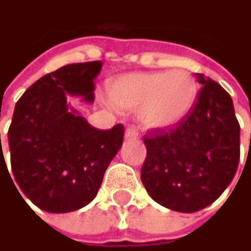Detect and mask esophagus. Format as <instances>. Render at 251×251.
<instances>
[{"label": "esophagus", "instance_id": "obj_1", "mask_svg": "<svg viewBox=\"0 0 251 251\" xmlns=\"http://www.w3.org/2000/svg\"><path fill=\"white\" fill-rule=\"evenodd\" d=\"M125 138L126 140H137L138 138V131L134 126H128L125 131Z\"/></svg>", "mask_w": 251, "mask_h": 251}]
</instances>
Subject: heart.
<instances>
[{"instance_id":"b5f03b06","label":"heart","mask_w":251,"mask_h":251,"mask_svg":"<svg viewBox=\"0 0 251 251\" xmlns=\"http://www.w3.org/2000/svg\"><path fill=\"white\" fill-rule=\"evenodd\" d=\"M108 97L117 108L137 111L146 128L168 129L191 113L199 85L187 70L128 73L108 82Z\"/></svg>"}]
</instances>
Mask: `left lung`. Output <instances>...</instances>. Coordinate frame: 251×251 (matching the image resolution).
Instances as JSON below:
<instances>
[{
  "instance_id": "8db88e82",
  "label": "left lung",
  "mask_w": 251,
  "mask_h": 251,
  "mask_svg": "<svg viewBox=\"0 0 251 251\" xmlns=\"http://www.w3.org/2000/svg\"><path fill=\"white\" fill-rule=\"evenodd\" d=\"M197 101L174 129L144 137L147 157L141 181L159 204L182 213L212 204L231 184L240 162V125L231 95L196 73Z\"/></svg>"
}]
</instances>
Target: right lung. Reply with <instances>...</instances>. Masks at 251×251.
Listing matches in <instances>:
<instances>
[{
	"instance_id": "add662e5",
	"label": "right lung",
	"mask_w": 251,
	"mask_h": 251,
	"mask_svg": "<svg viewBox=\"0 0 251 251\" xmlns=\"http://www.w3.org/2000/svg\"><path fill=\"white\" fill-rule=\"evenodd\" d=\"M101 66H63L38 79L16 104L8 129L11 171L23 194L45 212L67 213L89 204L122 147V125L100 131L67 102V95L94 102ZM0 157L5 163L2 150Z\"/></svg>"
}]
</instances>
